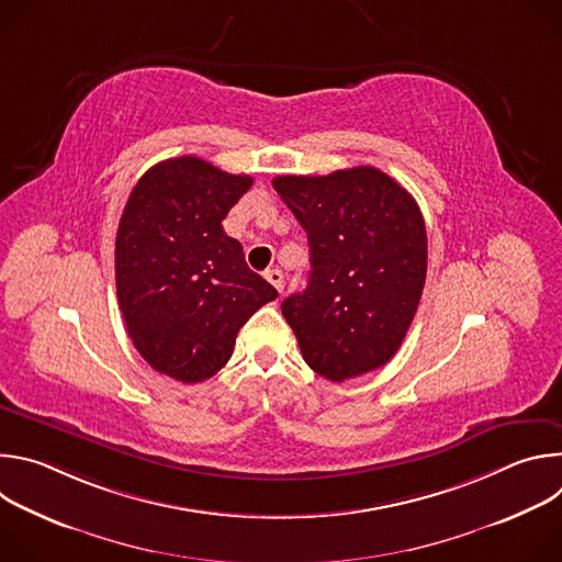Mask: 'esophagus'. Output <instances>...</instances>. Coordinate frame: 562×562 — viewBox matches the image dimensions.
Instances as JSON below:
<instances>
[{
	"instance_id": "esophagus-1",
	"label": "esophagus",
	"mask_w": 562,
	"mask_h": 562,
	"mask_svg": "<svg viewBox=\"0 0 562 562\" xmlns=\"http://www.w3.org/2000/svg\"><path fill=\"white\" fill-rule=\"evenodd\" d=\"M265 278L282 293L284 291V273L280 271V269H269L267 273H265Z\"/></svg>"
}]
</instances>
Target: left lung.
I'll list each match as a JSON object with an SVG mask.
<instances>
[{"label": "left lung", "instance_id": "8db88e82", "mask_svg": "<svg viewBox=\"0 0 562 562\" xmlns=\"http://www.w3.org/2000/svg\"><path fill=\"white\" fill-rule=\"evenodd\" d=\"M306 231L311 271L282 302L304 362L331 382L386 364L403 345L427 278V231L407 189L373 167L278 176Z\"/></svg>", "mask_w": 562, "mask_h": 562}]
</instances>
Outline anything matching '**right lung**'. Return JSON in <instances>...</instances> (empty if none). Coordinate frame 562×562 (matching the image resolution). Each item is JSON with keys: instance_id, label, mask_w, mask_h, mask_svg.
I'll return each instance as SVG.
<instances>
[{"instance_id": "1", "label": "right lung", "mask_w": 562, "mask_h": 562, "mask_svg": "<svg viewBox=\"0 0 562 562\" xmlns=\"http://www.w3.org/2000/svg\"><path fill=\"white\" fill-rule=\"evenodd\" d=\"M251 184V176L182 155L133 187L117 226L115 284L128 338L155 371L187 384L209 380L247 319L278 297L222 228Z\"/></svg>"}]
</instances>
